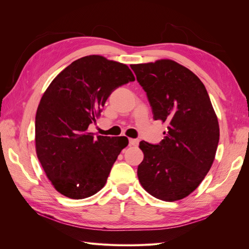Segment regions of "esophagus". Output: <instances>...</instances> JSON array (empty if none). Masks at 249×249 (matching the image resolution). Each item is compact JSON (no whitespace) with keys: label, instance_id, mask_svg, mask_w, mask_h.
<instances>
[{"label":"esophagus","instance_id":"obj_1","mask_svg":"<svg viewBox=\"0 0 249 249\" xmlns=\"http://www.w3.org/2000/svg\"><path fill=\"white\" fill-rule=\"evenodd\" d=\"M129 142H130V145H132V146H137V145L139 144V140H138V139H133V138H131V139L129 140Z\"/></svg>","mask_w":249,"mask_h":249}]
</instances>
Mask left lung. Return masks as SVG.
<instances>
[{"label":"left lung","instance_id":"1","mask_svg":"<svg viewBox=\"0 0 249 249\" xmlns=\"http://www.w3.org/2000/svg\"><path fill=\"white\" fill-rule=\"evenodd\" d=\"M131 69L146 92L155 120L167 124L159 144L139 143L144 155L137 170L139 182L158 199H183L207 176L219 142V124L207 89L196 74L169 59Z\"/></svg>","mask_w":249,"mask_h":249}]
</instances>
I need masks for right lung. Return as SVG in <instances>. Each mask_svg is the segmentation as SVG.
I'll list each match as a JSON object with an SVG mask.
<instances>
[{
	"mask_svg": "<svg viewBox=\"0 0 249 249\" xmlns=\"http://www.w3.org/2000/svg\"><path fill=\"white\" fill-rule=\"evenodd\" d=\"M135 81L127 65L100 55L73 61L52 81L35 117L37 158L55 189L83 199L107 182L124 136H93L88 126L101 115L109 95Z\"/></svg>",
	"mask_w": 249,
	"mask_h": 249,
	"instance_id": "add662e5",
	"label": "right lung"
}]
</instances>
